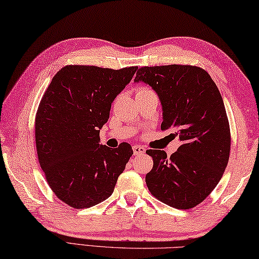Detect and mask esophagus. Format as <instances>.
Here are the masks:
<instances>
[{"label":"esophagus","instance_id":"obj_1","mask_svg":"<svg viewBox=\"0 0 259 259\" xmlns=\"http://www.w3.org/2000/svg\"><path fill=\"white\" fill-rule=\"evenodd\" d=\"M133 152H134V155H145L146 154V149L143 147H141V146H133Z\"/></svg>","mask_w":259,"mask_h":259}]
</instances>
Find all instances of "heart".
<instances>
[{"instance_id": "heart-1", "label": "heart", "mask_w": 259, "mask_h": 259, "mask_svg": "<svg viewBox=\"0 0 259 259\" xmlns=\"http://www.w3.org/2000/svg\"><path fill=\"white\" fill-rule=\"evenodd\" d=\"M147 92H151V91L149 90V88H147V87H140L137 93H147Z\"/></svg>"}]
</instances>
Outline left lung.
Wrapping results in <instances>:
<instances>
[{"instance_id":"left-lung-1","label":"left lung","mask_w":259,"mask_h":259,"mask_svg":"<svg viewBox=\"0 0 259 259\" xmlns=\"http://www.w3.org/2000/svg\"><path fill=\"white\" fill-rule=\"evenodd\" d=\"M134 80L157 93L160 128L173 131L181 141L168 158L163 150H147L154 160L148 189L165 204L192 209L218 185L230 158V122L217 84L201 67L179 64L141 67Z\"/></svg>"}]
</instances>
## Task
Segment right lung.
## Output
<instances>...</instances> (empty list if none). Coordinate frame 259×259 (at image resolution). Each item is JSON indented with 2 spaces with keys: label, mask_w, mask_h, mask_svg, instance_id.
<instances>
[{
  "label": "right lung",
  "mask_w": 259,
  "mask_h": 259,
  "mask_svg": "<svg viewBox=\"0 0 259 259\" xmlns=\"http://www.w3.org/2000/svg\"><path fill=\"white\" fill-rule=\"evenodd\" d=\"M137 70L66 65L42 96L35 114L37 159L50 188L65 204L91 207L113 193L133 150L126 142L116 149L100 145V130Z\"/></svg>",
  "instance_id": "right-lung-1"
}]
</instances>
